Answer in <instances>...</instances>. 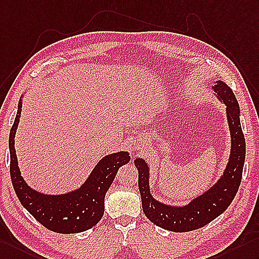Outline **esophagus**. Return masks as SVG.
<instances>
[{
  "label": "esophagus",
  "mask_w": 259,
  "mask_h": 259,
  "mask_svg": "<svg viewBox=\"0 0 259 259\" xmlns=\"http://www.w3.org/2000/svg\"><path fill=\"white\" fill-rule=\"evenodd\" d=\"M135 148H137V149H138V148H140V145H138V144H137V145H136V146H135Z\"/></svg>",
  "instance_id": "esophagus-1"
}]
</instances>
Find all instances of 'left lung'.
<instances>
[{
  "label": "left lung",
  "mask_w": 259,
  "mask_h": 259,
  "mask_svg": "<svg viewBox=\"0 0 259 259\" xmlns=\"http://www.w3.org/2000/svg\"><path fill=\"white\" fill-rule=\"evenodd\" d=\"M213 90L226 105V115L231 132V156L224 174L215 185L185 206L162 204L151 197L149 191V169L145 160L134 162L138 170L142 206L145 215L154 224L172 232H189L203 228L221 215L235 198L242 181L246 144L239 122V105L231 88L223 81H217Z\"/></svg>",
  "instance_id": "left-lung-1"
}]
</instances>
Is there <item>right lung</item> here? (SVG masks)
Wrapping results in <instances>:
<instances>
[{
	"label": "right lung",
	"instance_id": "right-lung-1",
	"mask_svg": "<svg viewBox=\"0 0 259 259\" xmlns=\"http://www.w3.org/2000/svg\"><path fill=\"white\" fill-rule=\"evenodd\" d=\"M21 113L22 99L18 102L17 114L9 138L10 174L20 202L42 226L53 232L73 234L93 228L103 217L105 193L114 180L117 170L131 159L128 153L119 151L105 156L78 190L60 195L36 192L24 181L17 166L14 137Z\"/></svg>",
	"mask_w": 259,
	"mask_h": 259
}]
</instances>
